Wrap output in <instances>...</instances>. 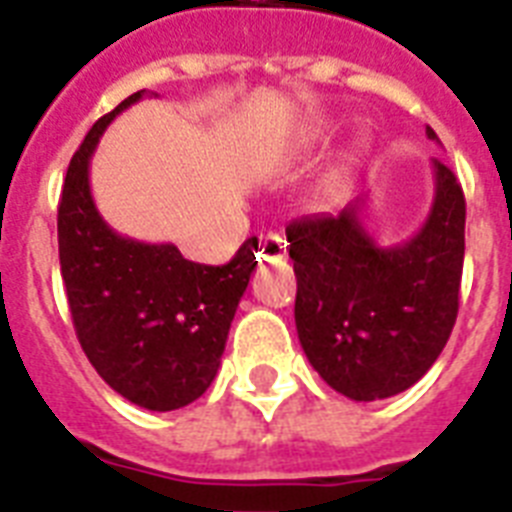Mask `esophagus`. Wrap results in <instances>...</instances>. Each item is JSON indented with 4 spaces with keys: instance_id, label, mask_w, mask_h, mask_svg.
I'll return each mask as SVG.
<instances>
[{
    "instance_id": "1",
    "label": "esophagus",
    "mask_w": 512,
    "mask_h": 512,
    "mask_svg": "<svg viewBox=\"0 0 512 512\" xmlns=\"http://www.w3.org/2000/svg\"><path fill=\"white\" fill-rule=\"evenodd\" d=\"M287 252V241L281 239L279 233H268L260 239V249H257V257L263 260H273V257H281Z\"/></svg>"
}]
</instances>
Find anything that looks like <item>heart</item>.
Instances as JSON below:
<instances>
[{"label":"heart","instance_id":"b5f03b06","mask_svg":"<svg viewBox=\"0 0 512 512\" xmlns=\"http://www.w3.org/2000/svg\"><path fill=\"white\" fill-rule=\"evenodd\" d=\"M324 143H327V130H305L303 135L287 140V143L276 151V162L287 164L292 162V159H297V156L313 154V151L324 146ZM337 188H340V180H337V177H329L327 183L321 185V196H332Z\"/></svg>","mask_w":512,"mask_h":512}]
</instances>
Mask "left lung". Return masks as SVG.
<instances>
[{
  "label": "left lung",
  "mask_w": 512,
  "mask_h": 512,
  "mask_svg": "<svg viewBox=\"0 0 512 512\" xmlns=\"http://www.w3.org/2000/svg\"><path fill=\"white\" fill-rule=\"evenodd\" d=\"M425 135H438L425 127ZM433 204L412 239L382 247L364 225V196L340 212L287 225L295 324L311 366L353 401L412 388L441 356L460 308L465 196L433 159Z\"/></svg>",
  "instance_id": "left-lung-1"
}]
</instances>
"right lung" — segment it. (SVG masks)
Segmentation results:
<instances>
[{
    "label": "right lung",
    "mask_w": 512,
    "mask_h": 512,
    "mask_svg": "<svg viewBox=\"0 0 512 512\" xmlns=\"http://www.w3.org/2000/svg\"><path fill=\"white\" fill-rule=\"evenodd\" d=\"M146 90L92 124L68 164L58 204L60 273L76 337L111 388L151 412H172L212 385L228 329L255 271L257 239L228 265L185 260L175 244L116 233L90 191L100 135Z\"/></svg>",
    "instance_id": "right-lung-1"
}]
</instances>
